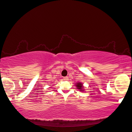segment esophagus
Instances as JSON below:
<instances>
[{"label": "esophagus", "instance_id": "34e87169", "mask_svg": "<svg viewBox=\"0 0 132 132\" xmlns=\"http://www.w3.org/2000/svg\"><path fill=\"white\" fill-rule=\"evenodd\" d=\"M63 79L64 80H69V78L68 77H63Z\"/></svg>", "mask_w": 132, "mask_h": 132}]
</instances>
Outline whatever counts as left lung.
<instances>
[{"label":"left lung","mask_w":132,"mask_h":132,"mask_svg":"<svg viewBox=\"0 0 132 132\" xmlns=\"http://www.w3.org/2000/svg\"><path fill=\"white\" fill-rule=\"evenodd\" d=\"M76 86H77V89H79V91H84V89H83L84 87H83V84L82 83H80V82L77 83V85H76Z\"/></svg>","instance_id":"1"}]
</instances>
